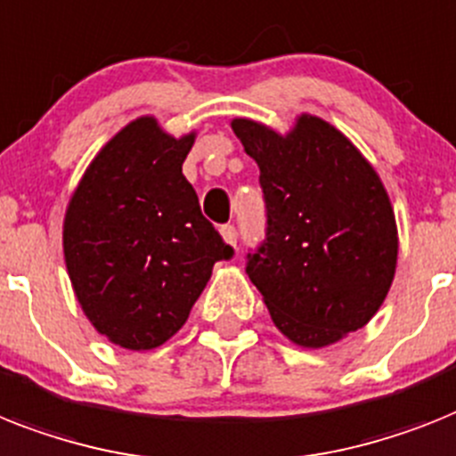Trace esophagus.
I'll use <instances>...</instances> for the list:
<instances>
[{
    "mask_svg": "<svg viewBox=\"0 0 456 456\" xmlns=\"http://www.w3.org/2000/svg\"><path fill=\"white\" fill-rule=\"evenodd\" d=\"M221 237H224L225 244H231V247H235L237 244V231L235 225H221Z\"/></svg>",
    "mask_w": 456,
    "mask_h": 456,
    "instance_id": "34e87169",
    "label": "esophagus"
}]
</instances>
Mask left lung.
<instances>
[{"instance_id":"8db88e82","label":"left lung","mask_w":456,"mask_h":456,"mask_svg":"<svg viewBox=\"0 0 456 456\" xmlns=\"http://www.w3.org/2000/svg\"><path fill=\"white\" fill-rule=\"evenodd\" d=\"M261 169L268 237L247 273L281 336L336 345L382 307L398 261L396 214L366 156L336 126L298 114L287 133L235 116Z\"/></svg>"}]
</instances>
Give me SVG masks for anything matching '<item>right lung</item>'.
Listing matches in <instances>:
<instances>
[{"instance_id": "obj_1", "label": "right lung", "mask_w": 456, "mask_h": 456, "mask_svg": "<svg viewBox=\"0 0 456 456\" xmlns=\"http://www.w3.org/2000/svg\"><path fill=\"white\" fill-rule=\"evenodd\" d=\"M198 137H175L156 116L120 127L78 179L62 221L71 289L100 336L123 349H156L186 323L231 258L202 216L182 165Z\"/></svg>"}]
</instances>
